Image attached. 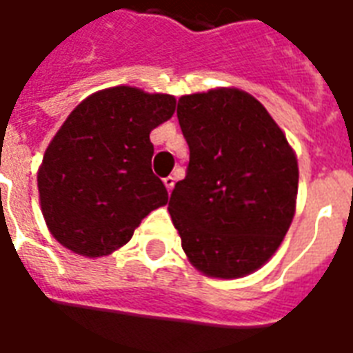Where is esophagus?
Segmentation results:
<instances>
[{
	"instance_id": "34e87169",
	"label": "esophagus",
	"mask_w": 353,
	"mask_h": 353,
	"mask_svg": "<svg viewBox=\"0 0 353 353\" xmlns=\"http://www.w3.org/2000/svg\"><path fill=\"white\" fill-rule=\"evenodd\" d=\"M174 183H176V177H172V176L164 177V185H166V189H168V191L174 189Z\"/></svg>"
}]
</instances>
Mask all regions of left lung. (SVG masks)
Returning a JSON list of instances; mask_svg holds the SVG:
<instances>
[{
	"label": "left lung",
	"mask_w": 353,
	"mask_h": 353,
	"mask_svg": "<svg viewBox=\"0 0 353 353\" xmlns=\"http://www.w3.org/2000/svg\"><path fill=\"white\" fill-rule=\"evenodd\" d=\"M185 179L168 202L181 248L214 278L252 274L280 248L295 215L299 166L263 103L238 88L181 96Z\"/></svg>",
	"instance_id": "obj_1"
}]
</instances>
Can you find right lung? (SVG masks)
I'll use <instances>...</instances> for the list:
<instances>
[{
	"instance_id": "obj_1",
	"label": "right lung",
	"mask_w": 353,
	"mask_h": 353,
	"mask_svg": "<svg viewBox=\"0 0 353 353\" xmlns=\"http://www.w3.org/2000/svg\"><path fill=\"white\" fill-rule=\"evenodd\" d=\"M176 111L170 94L113 87L73 109L45 151L37 174L50 234L85 257L124 245L141 219L168 202L151 170L153 128Z\"/></svg>"
}]
</instances>
